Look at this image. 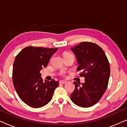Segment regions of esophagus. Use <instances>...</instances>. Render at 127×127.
<instances>
[{
	"label": "esophagus",
	"instance_id": "obj_1",
	"mask_svg": "<svg viewBox=\"0 0 127 127\" xmlns=\"http://www.w3.org/2000/svg\"><path fill=\"white\" fill-rule=\"evenodd\" d=\"M67 82L66 81H64V80H61L60 81V84H66V83H67Z\"/></svg>",
	"mask_w": 127,
	"mask_h": 127
}]
</instances>
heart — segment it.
Masks as SVG:
<instances>
[{"label":"heart","mask_w":127,"mask_h":127,"mask_svg":"<svg viewBox=\"0 0 127 127\" xmlns=\"http://www.w3.org/2000/svg\"><path fill=\"white\" fill-rule=\"evenodd\" d=\"M69 54H71L67 53V52H65V53H64V56H65V55H69ZM65 72H61L60 73V75L64 76H65Z\"/></svg>","instance_id":"heart-1"}]
</instances>
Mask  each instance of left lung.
I'll use <instances>...</instances> for the list:
<instances>
[{"mask_svg": "<svg viewBox=\"0 0 127 127\" xmlns=\"http://www.w3.org/2000/svg\"><path fill=\"white\" fill-rule=\"evenodd\" d=\"M79 64L77 71L80 77H85V83L74 81L75 89L70 95L72 101L82 107L96 104L105 93L110 73V64L102 48L88 41L81 42L71 48Z\"/></svg>", "mask_w": 127, "mask_h": 127, "instance_id": "left-lung-1", "label": "left lung"}]
</instances>
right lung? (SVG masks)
I'll list each match as a JSON object with an SVG mask.
<instances>
[{
	"mask_svg": "<svg viewBox=\"0 0 127 127\" xmlns=\"http://www.w3.org/2000/svg\"><path fill=\"white\" fill-rule=\"evenodd\" d=\"M57 49L28 46L15 57L12 74L14 87L21 99L33 108L47 105L58 86L59 83L53 79L43 82L40 73Z\"/></svg>",
	"mask_w": 127,
	"mask_h": 127,
	"instance_id": "1",
	"label": "right lung"
}]
</instances>
